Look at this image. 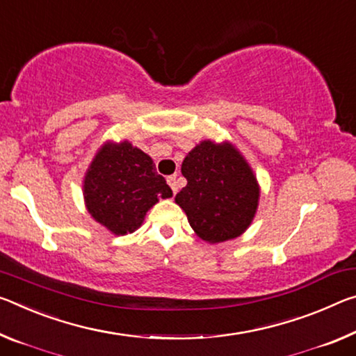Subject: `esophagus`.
<instances>
[{
  "mask_svg": "<svg viewBox=\"0 0 356 356\" xmlns=\"http://www.w3.org/2000/svg\"><path fill=\"white\" fill-rule=\"evenodd\" d=\"M166 180H168V185L171 187L174 193H177V179H176V176H169Z\"/></svg>",
  "mask_w": 356,
  "mask_h": 356,
  "instance_id": "1",
  "label": "esophagus"
}]
</instances>
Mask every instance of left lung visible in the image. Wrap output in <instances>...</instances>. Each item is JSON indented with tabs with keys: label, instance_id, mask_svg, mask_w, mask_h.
<instances>
[{
	"label": "left lung",
	"instance_id": "1",
	"mask_svg": "<svg viewBox=\"0 0 356 356\" xmlns=\"http://www.w3.org/2000/svg\"><path fill=\"white\" fill-rule=\"evenodd\" d=\"M187 185L176 202L198 238L218 244L241 236L255 218L259 185L255 172L229 140L204 139L182 161Z\"/></svg>",
	"mask_w": 356,
	"mask_h": 356
}]
</instances>
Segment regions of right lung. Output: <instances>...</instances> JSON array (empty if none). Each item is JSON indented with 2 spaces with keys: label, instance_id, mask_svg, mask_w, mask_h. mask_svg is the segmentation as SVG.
<instances>
[{
  "label": "right lung",
  "instance_id": "add662e5",
  "mask_svg": "<svg viewBox=\"0 0 356 356\" xmlns=\"http://www.w3.org/2000/svg\"><path fill=\"white\" fill-rule=\"evenodd\" d=\"M172 196L154 160L129 140H106L83 177L90 216L115 236L134 233L160 200Z\"/></svg>",
  "mask_w": 356,
  "mask_h": 356
}]
</instances>
